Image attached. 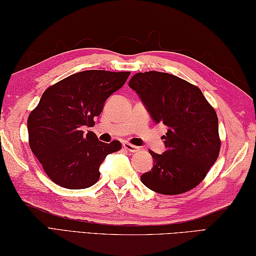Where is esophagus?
I'll list each match as a JSON object with an SVG mask.
<instances>
[{
  "label": "esophagus",
  "mask_w": 256,
  "mask_h": 256,
  "mask_svg": "<svg viewBox=\"0 0 256 256\" xmlns=\"http://www.w3.org/2000/svg\"><path fill=\"white\" fill-rule=\"evenodd\" d=\"M122 146H124V149H127V150L130 152H136L139 150V147L134 146V144H129V142H124Z\"/></svg>",
  "instance_id": "esophagus-1"
}]
</instances>
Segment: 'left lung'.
<instances>
[{"label": "left lung", "instance_id": "8db88e82", "mask_svg": "<svg viewBox=\"0 0 256 256\" xmlns=\"http://www.w3.org/2000/svg\"><path fill=\"white\" fill-rule=\"evenodd\" d=\"M129 86L140 97L156 124H166L162 155L149 150L154 166L142 184L162 195L196 187L220 155L218 118L198 86L165 72H139Z\"/></svg>", "mask_w": 256, "mask_h": 256}]
</instances>
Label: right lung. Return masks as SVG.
Instances as JSON below:
<instances>
[{
	"mask_svg": "<svg viewBox=\"0 0 256 256\" xmlns=\"http://www.w3.org/2000/svg\"><path fill=\"white\" fill-rule=\"evenodd\" d=\"M130 72L86 70L50 86L28 118V144L50 180L69 190L99 180V167L122 144L99 142L92 132L104 101L126 82Z\"/></svg>",
	"mask_w": 256,
	"mask_h": 256,
	"instance_id": "obj_1",
	"label": "right lung"
}]
</instances>
